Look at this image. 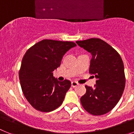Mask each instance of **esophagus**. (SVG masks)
I'll return each instance as SVG.
<instances>
[{
  "instance_id": "34e87169",
  "label": "esophagus",
  "mask_w": 134,
  "mask_h": 134,
  "mask_svg": "<svg viewBox=\"0 0 134 134\" xmlns=\"http://www.w3.org/2000/svg\"><path fill=\"white\" fill-rule=\"evenodd\" d=\"M79 84L77 82H75V81H72L71 82V86H72V87H76V86H78Z\"/></svg>"
}]
</instances>
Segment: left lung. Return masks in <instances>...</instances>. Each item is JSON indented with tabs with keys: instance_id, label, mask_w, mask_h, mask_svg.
Returning <instances> with one entry per match:
<instances>
[{
	"instance_id": "obj_1",
	"label": "left lung",
	"mask_w": 134,
	"mask_h": 134,
	"mask_svg": "<svg viewBox=\"0 0 134 134\" xmlns=\"http://www.w3.org/2000/svg\"><path fill=\"white\" fill-rule=\"evenodd\" d=\"M92 55L89 73L97 79L94 88L85 86L80 98L83 108L93 115H101L113 109L125 88L124 66L119 53L99 38L76 41Z\"/></svg>"
}]
</instances>
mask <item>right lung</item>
Instances as JSON below:
<instances>
[{"label": "right lung", "instance_id": "right-lung-1", "mask_svg": "<svg viewBox=\"0 0 134 134\" xmlns=\"http://www.w3.org/2000/svg\"><path fill=\"white\" fill-rule=\"evenodd\" d=\"M76 46L72 41L43 40L26 52L19 77L23 94L36 110L49 112L62 105L71 82L58 81L53 72L66 52Z\"/></svg>", "mask_w": 134, "mask_h": 134}]
</instances>
